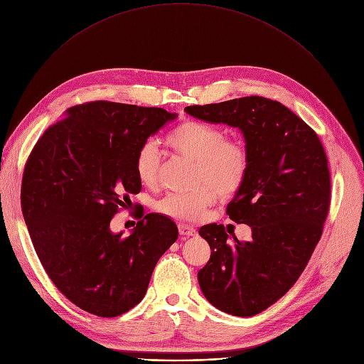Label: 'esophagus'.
<instances>
[{
	"label": "esophagus",
	"mask_w": 364,
	"mask_h": 364,
	"mask_svg": "<svg viewBox=\"0 0 364 364\" xmlns=\"http://www.w3.org/2000/svg\"><path fill=\"white\" fill-rule=\"evenodd\" d=\"M178 232H180V235H184V237H196L197 235V230L193 226L186 225V223L178 225Z\"/></svg>",
	"instance_id": "1"
}]
</instances>
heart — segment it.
I'll use <instances>...</instances> for the list:
<instances>
[{
  "label": "heart",
  "instance_id": "obj_1",
  "mask_svg": "<svg viewBox=\"0 0 364 364\" xmlns=\"http://www.w3.org/2000/svg\"><path fill=\"white\" fill-rule=\"evenodd\" d=\"M176 154L196 162V183H205L191 191H173L156 203L165 216L194 222L215 205L220 196L234 194L244 184L251 151L245 141L225 138V132L206 122L184 120L165 136ZM161 151L154 141L144 142L135 155V173L145 186H155L159 174Z\"/></svg>",
  "mask_w": 364,
  "mask_h": 364
}]
</instances>
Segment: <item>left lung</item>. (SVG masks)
I'll return each instance as SVG.
<instances>
[{"instance_id": "obj_1", "label": "left lung", "mask_w": 364, "mask_h": 364, "mask_svg": "<svg viewBox=\"0 0 364 364\" xmlns=\"http://www.w3.org/2000/svg\"><path fill=\"white\" fill-rule=\"evenodd\" d=\"M186 112L240 127L251 151L248 176L226 215L252 229V240L228 241L223 225L202 226L212 250L197 274L218 309L252 316L276 304L301 277L321 240L331 205L328 158L315 130L286 106L250 95Z\"/></svg>"}]
</instances>
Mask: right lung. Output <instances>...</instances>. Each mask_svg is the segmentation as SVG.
I'll list each match as a JSON object with an SVG mask.
<instances>
[{"mask_svg":"<svg viewBox=\"0 0 364 364\" xmlns=\"http://www.w3.org/2000/svg\"><path fill=\"white\" fill-rule=\"evenodd\" d=\"M177 116L106 100L71 107L33 146L23 171L21 212L49 279L78 308L119 316L146 293L159 257L178 238L170 218L148 213L129 237L110 222L142 188L135 155Z\"/></svg>","mask_w":364,"mask_h":364,"instance_id":"obj_1","label":"right lung"}]
</instances>
